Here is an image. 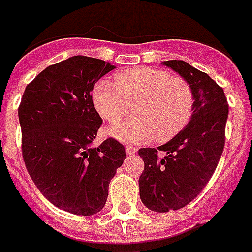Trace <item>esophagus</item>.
<instances>
[{"label":"esophagus","mask_w":252,"mask_h":252,"mask_svg":"<svg viewBox=\"0 0 252 252\" xmlns=\"http://www.w3.org/2000/svg\"><path fill=\"white\" fill-rule=\"evenodd\" d=\"M126 155H134V153L137 152V148L132 147V145H126Z\"/></svg>","instance_id":"1"}]
</instances>
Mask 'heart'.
Instances as JSON below:
<instances>
[{
  "label": "heart",
  "mask_w": 252,
  "mask_h": 252,
  "mask_svg": "<svg viewBox=\"0 0 252 252\" xmlns=\"http://www.w3.org/2000/svg\"><path fill=\"white\" fill-rule=\"evenodd\" d=\"M116 83L103 79L92 99L104 120L116 123L132 111L136 118L115 124L109 133L123 143H145L156 137L166 141L189 123L194 95L185 79L169 71L139 67L116 75Z\"/></svg>",
  "instance_id": "obj_1"
}]
</instances>
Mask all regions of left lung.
<instances>
[{
	"instance_id": "8db88e82",
	"label": "left lung",
	"mask_w": 252,
	"mask_h": 252,
	"mask_svg": "<svg viewBox=\"0 0 252 252\" xmlns=\"http://www.w3.org/2000/svg\"><path fill=\"white\" fill-rule=\"evenodd\" d=\"M162 64L189 83L194 105L188 126L170 141L157 149L139 151L144 160L140 198L157 213L185 207L202 191L222 156L228 116L223 88L209 75L184 61H166Z\"/></svg>"
}]
</instances>
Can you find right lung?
<instances>
[{
  "label": "right lung",
  "mask_w": 252,
  "mask_h": 252,
  "mask_svg": "<svg viewBox=\"0 0 252 252\" xmlns=\"http://www.w3.org/2000/svg\"><path fill=\"white\" fill-rule=\"evenodd\" d=\"M113 68L101 59L71 57L36 75L19 104L30 177L54 206L76 216L104 207L109 182L126 158L124 147L112 137L91 145L101 126L91 91Z\"/></svg>",
  "instance_id": "add662e5"
}]
</instances>
